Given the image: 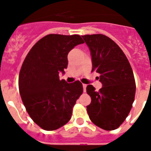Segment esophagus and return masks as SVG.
Wrapping results in <instances>:
<instances>
[{
    "label": "esophagus",
    "instance_id": "esophagus-1",
    "mask_svg": "<svg viewBox=\"0 0 151 151\" xmlns=\"http://www.w3.org/2000/svg\"><path fill=\"white\" fill-rule=\"evenodd\" d=\"M86 87H87V84L83 83V92H86Z\"/></svg>",
    "mask_w": 151,
    "mask_h": 151
}]
</instances>
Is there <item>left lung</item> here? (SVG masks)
I'll return each instance as SVG.
<instances>
[{
  "instance_id": "left-lung-1",
  "label": "left lung",
  "mask_w": 151,
  "mask_h": 151,
  "mask_svg": "<svg viewBox=\"0 0 151 151\" xmlns=\"http://www.w3.org/2000/svg\"><path fill=\"white\" fill-rule=\"evenodd\" d=\"M91 51L92 70L100 74L103 87L96 91L87 85L91 103L87 114L96 126L106 130L120 127L128 116L134 101L136 84L134 73L120 47L104 35L82 36Z\"/></svg>"
}]
</instances>
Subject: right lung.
Listing matches in <instances>:
<instances>
[{
    "mask_svg": "<svg viewBox=\"0 0 151 151\" xmlns=\"http://www.w3.org/2000/svg\"><path fill=\"white\" fill-rule=\"evenodd\" d=\"M81 44L83 40L78 35H48L33 46L24 60L19 73L20 94L31 119L44 130L65 125L83 93L79 81L68 83L59 78L68 68V53Z\"/></svg>",
    "mask_w": 151,
    "mask_h": 151,
    "instance_id": "1",
    "label": "right lung"
}]
</instances>
